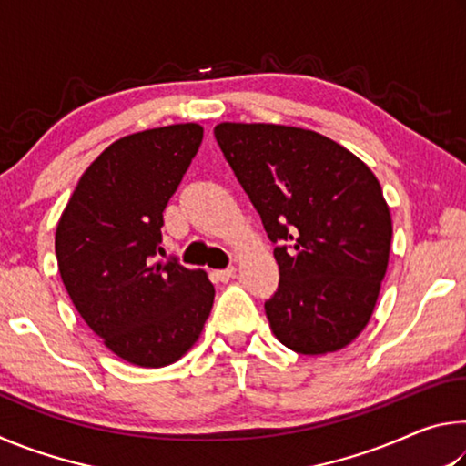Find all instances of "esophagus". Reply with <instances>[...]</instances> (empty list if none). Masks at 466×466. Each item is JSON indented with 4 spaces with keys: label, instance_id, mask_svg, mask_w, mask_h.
Listing matches in <instances>:
<instances>
[{
    "label": "esophagus",
    "instance_id": "1",
    "mask_svg": "<svg viewBox=\"0 0 466 466\" xmlns=\"http://www.w3.org/2000/svg\"><path fill=\"white\" fill-rule=\"evenodd\" d=\"M236 275V269L234 267H228V269H219V271H216V278L219 279V281H230L232 278Z\"/></svg>",
    "mask_w": 466,
    "mask_h": 466
}]
</instances>
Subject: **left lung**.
<instances>
[{
    "mask_svg": "<svg viewBox=\"0 0 466 466\" xmlns=\"http://www.w3.org/2000/svg\"><path fill=\"white\" fill-rule=\"evenodd\" d=\"M214 133L278 244L279 288L265 302L273 335L304 356L343 350L366 329L389 267L392 219L374 172L310 129L219 123Z\"/></svg>",
    "mask_w": 466,
    "mask_h": 466,
    "instance_id": "left-lung-1",
    "label": "left lung"
}]
</instances>
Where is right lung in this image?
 I'll list each match as a JSON object with an SVG mask.
<instances>
[{
    "label": "right lung",
    "mask_w": 466,
    "mask_h": 466,
    "mask_svg": "<svg viewBox=\"0 0 466 466\" xmlns=\"http://www.w3.org/2000/svg\"><path fill=\"white\" fill-rule=\"evenodd\" d=\"M201 139L197 123L116 139L86 168L55 232L59 273L76 310L133 366L175 364L197 343L214 306L208 273L156 258L162 211Z\"/></svg>",
    "instance_id": "right-lung-1"
}]
</instances>
